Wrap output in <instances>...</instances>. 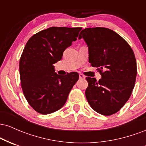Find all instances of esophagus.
Wrapping results in <instances>:
<instances>
[{
  "mask_svg": "<svg viewBox=\"0 0 146 146\" xmlns=\"http://www.w3.org/2000/svg\"><path fill=\"white\" fill-rule=\"evenodd\" d=\"M79 78H80V79H84L85 76L83 74H80L79 75Z\"/></svg>",
  "mask_w": 146,
  "mask_h": 146,
  "instance_id": "obj_1",
  "label": "esophagus"
}]
</instances>
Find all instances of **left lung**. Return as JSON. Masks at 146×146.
<instances>
[{"mask_svg": "<svg viewBox=\"0 0 146 146\" xmlns=\"http://www.w3.org/2000/svg\"><path fill=\"white\" fill-rule=\"evenodd\" d=\"M88 48V61L98 68L102 79L87 77L85 95L97 113L108 116L118 112L128 101L135 86L137 62L126 41L113 30L86 28L80 33Z\"/></svg>", "mask_w": 146, "mask_h": 146, "instance_id": "1", "label": "left lung"}]
</instances>
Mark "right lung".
Instances as JSON below:
<instances>
[{"label":"right lung","instance_id":"1","mask_svg":"<svg viewBox=\"0 0 146 146\" xmlns=\"http://www.w3.org/2000/svg\"><path fill=\"white\" fill-rule=\"evenodd\" d=\"M81 29L52 27L33 35L25 45L19 64L21 86L28 103L38 113L46 115L60 109L78 80L77 72L57 74L53 64L62 59Z\"/></svg>","mask_w":146,"mask_h":146}]
</instances>
